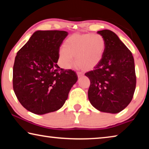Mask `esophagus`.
I'll list each match as a JSON object with an SVG mask.
<instances>
[{
    "label": "esophagus",
    "instance_id": "34e87169",
    "mask_svg": "<svg viewBox=\"0 0 149 149\" xmlns=\"http://www.w3.org/2000/svg\"><path fill=\"white\" fill-rule=\"evenodd\" d=\"M83 75H84V74H83V73H81V72H77V77H82Z\"/></svg>",
    "mask_w": 149,
    "mask_h": 149
}]
</instances>
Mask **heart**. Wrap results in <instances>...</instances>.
<instances>
[{
    "mask_svg": "<svg viewBox=\"0 0 149 149\" xmlns=\"http://www.w3.org/2000/svg\"><path fill=\"white\" fill-rule=\"evenodd\" d=\"M106 41L99 34L75 33L65 40L60 50V65L69 69L74 61L85 70H91L99 64L104 56Z\"/></svg>",
    "mask_w": 149,
    "mask_h": 149,
    "instance_id": "1",
    "label": "heart"
}]
</instances>
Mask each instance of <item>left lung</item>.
<instances>
[{"label":"left lung","mask_w":149,"mask_h":149,"mask_svg":"<svg viewBox=\"0 0 149 149\" xmlns=\"http://www.w3.org/2000/svg\"><path fill=\"white\" fill-rule=\"evenodd\" d=\"M97 33L104 38L106 49L99 64L85 74L91 82L88 98L98 110L116 114L133 99L136 86L134 58L114 32L104 29Z\"/></svg>","instance_id":"obj_1"}]
</instances>
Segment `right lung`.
<instances>
[{
	"instance_id": "obj_1",
	"label": "right lung",
	"mask_w": 149,
	"mask_h": 149,
	"mask_svg": "<svg viewBox=\"0 0 149 149\" xmlns=\"http://www.w3.org/2000/svg\"><path fill=\"white\" fill-rule=\"evenodd\" d=\"M65 31H37L15 58L13 89L21 104L35 114L59 110L77 81L72 70L58 65Z\"/></svg>"
}]
</instances>
